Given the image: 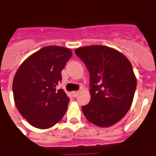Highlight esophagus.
Returning a JSON list of instances; mask_svg holds the SVG:
<instances>
[{
    "instance_id": "1",
    "label": "esophagus",
    "mask_w": 156,
    "mask_h": 156,
    "mask_svg": "<svg viewBox=\"0 0 156 156\" xmlns=\"http://www.w3.org/2000/svg\"><path fill=\"white\" fill-rule=\"evenodd\" d=\"M72 94H73V96H74V98H76V97H78V95L79 94V92H78V91H74V92L72 93Z\"/></svg>"
}]
</instances>
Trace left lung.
<instances>
[{"label":"left lung","mask_w":156,"mask_h":156,"mask_svg":"<svg viewBox=\"0 0 156 156\" xmlns=\"http://www.w3.org/2000/svg\"><path fill=\"white\" fill-rule=\"evenodd\" d=\"M90 73V101L82 107L87 119L96 126H112L132 104L137 82L131 62L116 49L90 45L75 49Z\"/></svg>","instance_id":"left-lung-1"}]
</instances>
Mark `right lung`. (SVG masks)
Returning <instances> with one entry per match:
<instances>
[{
	"mask_svg": "<svg viewBox=\"0 0 156 156\" xmlns=\"http://www.w3.org/2000/svg\"><path fill=\"white\" fill-rule=\"evenodd\" d=\"M71 56V49L49 45L26 58L16 72L12 82L15 104L34 127L49 128L65 115L69 98L56 87Z\"/></svg>",
	"mask_w": 156,
	"mask_h": 156,
	"instance_id": "1",
	"label": "right lung"
}]
</instances>
